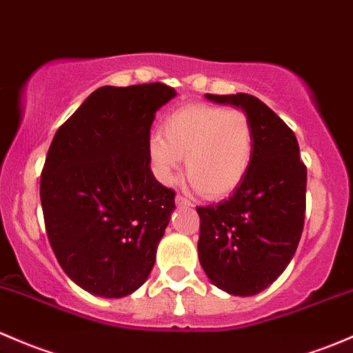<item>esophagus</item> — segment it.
Listing matches in <instances>:
<instances>
[{"label": "esophagus", "instance_id": "esophagus-1", "mask_svg": "<svg viewBox=\"0 0 353 353\" xmlns=\"http://www.w3.org/2000/svg\"><path fill=\"white\" fill-rule=\"evenodd\" d=\"M176 205L177 206H192L191 201H189L188 198H184V196H181V194L176 196Z\"/></svg>", "mask_w": 353, "mask_h": 353}]
</instances>
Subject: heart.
I'll use <instances>...</instances> for the list:
<instances>
[{
	"mask_svg": "<svg viewBox=\"0 0 353 353\" xmlns=\"http://www.w3.org/2000/svg\"><path fill=\"white\" fill-rule=\"evenodd\" d=\"M255 133L240 110L192 103L167 114L162 133L147 143L152 172L170 184L184 159L186 177L206 199H221L242 184L254 157Z\"/></svg>",
	"mask_w": 353,
	"mask_h": 353,
	"instance_id": "1",
	"label": "heart"
}]
</instances>
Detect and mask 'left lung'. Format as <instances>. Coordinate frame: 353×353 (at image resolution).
I'll return each instance as SVG.
<instances>
[{"instance_id":"left-lung-1","label":"left lung","mask_w":353,"mask_h":353,"mask_svg":"<svg viewBox=\"0 0 353 353\" xmlns=\"http://www.w3.org/2000/svg\"><path fill=\"white\" fill-rule=\"evenodd\" d=\"M239 106L254 125L250 169L225 201L198 206L199 262L214 285L254 296L291 262L304 226L306 165L294 132L265 103L245 92L206 94Z\"/></svg>"}]
</instances>
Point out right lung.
Listing matches in <instances>:
<instances>
[{
    "label": "right lung",
    "instance_id": "1",
    "mask_svg": "<svg viewBox=\"0 0 353 353\" xmlns=\"http://www.w3.org/2000/svg\"><path fill=\"white\" fill-rule=\"evenodd\" d=\"M164 83L103 86L55 133L40 177L47 236L77 285L123 298L147 281L176 192L154 177L147 143Z\"/></svg>",
    "mask_w": 353,
    "mask_h": 353
}]
</instances>
